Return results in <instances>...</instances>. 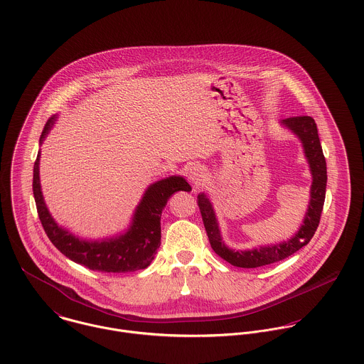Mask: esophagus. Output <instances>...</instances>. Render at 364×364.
I'll return each instance as SVG.
<instances>
[{
  "mask_svg": "<svg viewBox=\"0 0 364 364\" xmlns=\"http://www.w3.org/2000/svg\"><path fill=\"white\" fill-rule=\"evenodd\" d=\"M186 176H188V179L192 182V183H200L203 179H205V176H206V171H205V168L200 165V164H192L189 168H188V171H186Z\"/></svg>",
  "mask_w": 364,
  "mask_h": 364,
  "instance_id": "1",
  "label": "esophagus"
}]
</instances>
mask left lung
Returning a JSON list of instances; mask_svg holds the SVG:
<instances>
[{"instance_id":"left-lung-1","label":"left lung","mask_w":364,"mask_h":364,"mask_svg":"<svg viewBox=\"0 0 364 364\" xmlns=\"http://www.w3.org/2000/svg\"><path fill=\"white\" fill-rule=\"evenodd\" d=\"M280 123L289 130H291L300 139L304 149V154L310 164L312 175L310 203H309L304 221L300 230L290 240L280 244L259 247L248 251L230 250L221 240L215 213L213 210V205L210 203L208 196L205 193H200L198 196V205L202 213L203 224H205L213 251L218 257H221L223 259L227 260L228 263L237 267H259V266L286 259L287 257L293 255L294 252H297L311 241L321 220V213L325 202V191H326V162H325V156L319 143L315 120L311 116H296V117L284 119Z\"/></svg>"}]
</instances>
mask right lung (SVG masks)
Instances as JSON below:
<instances>
[{"label": "right lung", "mask_w": 364, "mask_h": 364, "mask_svg": "<svg viewBox=\"0 0 364 364\" xmlns=\"http://www.w3.org/2000/svg\"><path fill=\"white\" fill-rule=\"evenodd\" d=\"M55 114L50 117L41 136V144L52 130ZM41 151L33 165V196L41 223L53 245L68 259L91 270L124 273L146 269L154 259L161 245V213L168 199L179 191H192L182 176H169L150 185L133 214L129 230L102 241L80 240L70 231L61 228L49 213L45 203L39 179Z\"/></svg>", "instance_id": "right-lung-1"}]
</instances>
